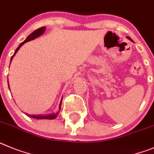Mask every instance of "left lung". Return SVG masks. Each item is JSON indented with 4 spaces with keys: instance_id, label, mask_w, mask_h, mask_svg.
Instances as JSON below:
<instances>
[{
    "instance_id": "obj_1",
    "label": "left lung",
    "mask_w": 154,
    "mask_h": 154,
    "mask_svg": "<svg viewBox=\"0 0 154 154\" xmlns=\"http://www.w3.org/2000/svg\"><path fill=\"white\" fill-rule=\"evenodd\" d=\"M127 38H128V39H129V40H131V41H132V40H131V37H127Z\"/></svg>"
}]
</instances>
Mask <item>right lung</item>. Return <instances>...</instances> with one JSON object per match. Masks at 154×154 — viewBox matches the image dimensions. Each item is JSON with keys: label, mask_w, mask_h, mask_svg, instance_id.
Listing matches in <instances>:
<instances>
[{"label": "right lung", "mask_w": 154, "mask_h": 154, "mask_svg": "<svg viewBox=\"0 0 154 154\" xmlns=\"http://www.w3.org/2000/svg\"><path fill=\"white\" fill-rule=\"evenodd\" d=\"M45 29H46V27H40V28H38L37 30H34V32L31 33V34H30V35L28 36V37L26 38V40L24 41H23V42L21 43V44H20L18 46V48H17L16 51H14V54L13 56L11 57V62L12 59H13L14 56L15 54H16V53L18 51V50L20 49V47L23 45V44H25V43L28 42V41H32V40L35 39V38H37V37H38L39 36H41V34H43V33L45 31ZM8 87H9V84H8ZM61 103H62V100H60V106H61ZM58 113H52V114H49V115H28L27 114L28 117H33V118H35V119H47V120H53V119H55L57 117V116Z\"/></svg>", "instance_id": "obj_1"}]
</instances>
